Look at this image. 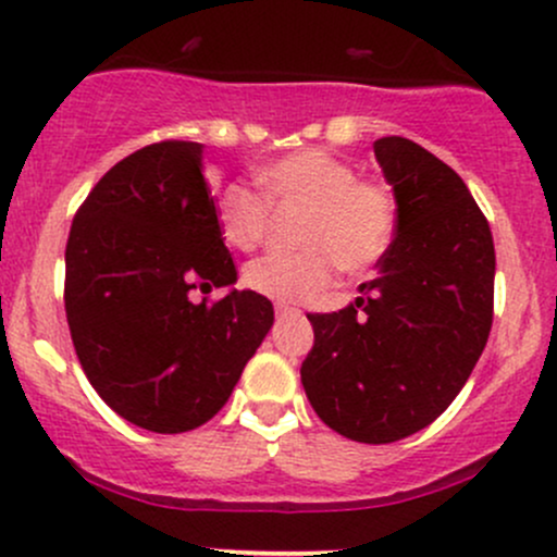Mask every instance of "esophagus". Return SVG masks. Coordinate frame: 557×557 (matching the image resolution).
<instances>
[{
  "label": "esophagus",
  "mask_w": 557,
  "mask_h": 557,
  "mask_svg": "<svg viewBox=\"0 0 557 557\" xmlns=\"http://www.w3.org/2000/svg\"><path fill=\"white\" fill-rule=\"evenodd\" d=\"M274 311H277V314H296V307H293V304H283V301H277L274 304Z\"/></svg>",
  "instance_id": "1"
}]
</instances>
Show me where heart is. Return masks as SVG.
Instances as JSON below:
<instances>
[{"label":"heart","mask_w":557,"mask_h":557,"mask_svg":"<svg viewBox=\"0 0 557 557\" xmlns=\"http://www.w3.org/2000/svg\"><path fill=\"white\" fill-rule=\"evenodd\" d=\"M253 189L230 185L219 195L216 222L237 250L264 243L272 209H301L298 250L267 253L243 269V285L264 298L296 304L314 298L335 272L364 274L383 261L399 227V200L377 180L327 148L280 156L256 171Z\"/></svg>","instance_id":"obj_1"}]
</instances>
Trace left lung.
<instances>
[{
  "mask_svg": "<svg viewBox=\"0 0 557 557\" xmlns=\"http://www.w3.org/2000/svg\"><path fill=\"white\" fill-rule=\"evenodd\" d=\"M372 148L399 227L364 296L307 314L314 346L301 383L335 433L391 444L431 425L479 362L494 317V240L455 169L405 137Z\"/></svg>",
  "mask_w": 557,
  "mask_h": 557,
  "instance_id": "left-lung-1",
  "label": "left lung"
}]
</instances>
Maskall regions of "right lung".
<instances>
[{"label":"right lung","mask_w":557,"mask_h":557,"mask_svg":"<svg viewBox=\"0 0 557 557\" xmlns=\"http://www.w3.org/2000/svg\"><path fill=\"white\" fill-rule=\"evenodd\" d=\"M200 143L163 139L91 187L65 246V317L102 401L129 423L185 433L209 423L274 322L253 290L193 301L237 280Z\"/></svg>","instance_id":"add662e5"}]
</instances>
